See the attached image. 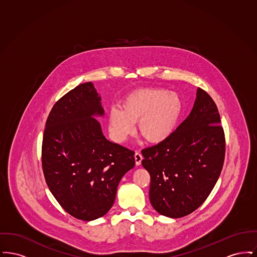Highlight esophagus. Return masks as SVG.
I'll use <instances>...</instances> for the list:
<instances>
[{"instance_id":"34e87169","label":"esophagus","mask_w":257,"mask_h":257,"mask_svg":"<svg viewBox=\"0 0 257 257\" xmlns=\"http://www.w3.org/2000/svg\"><path fill=\"white\" fill-rule=\"evenodd\" d=\"M134 157L135 161H136V165H137V166H140V165L142 164V161L144 159V158H143V155L141 154V152H138V151H137V152L135 153Z\"/></svg>"}]
</instances>
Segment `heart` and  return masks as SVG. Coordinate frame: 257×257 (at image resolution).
I'll return each mask as SVG.
<instances>
[{
	"label": "heart",
	"mask_w": 257,
	"mask_h": 257,
	"mask_svg": "<svg viewBox=\"0 0 257 257\" xmlns=\"http://www.w3.org/2000/svg\"><path fill=\"white\" fill-rule=\"evenodd\" d=\"M182 110V101L173 91L157 87L136 89L123 99L121 108L109 111L110 133L118 142L138 130L147 142L158 144L173 132Z\"/></svg>",
	"instance_id": "obj_1"
}]
</instances>
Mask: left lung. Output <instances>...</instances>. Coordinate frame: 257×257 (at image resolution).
Here are the masks:
<instances>
[{
	"label": "left lung",
	"mask_w": 257,
	"mask_h": 257,
	"mask_svg": "<svg viewBox=\"0 0 257 257\" xmlns=\"http://www.w3.org/2000/svg\"><path fill=\"white\" fill-rule=\"evenodd\" d=\"M224 153L219 110L198 87L194 107L183 122L165 141L142 150V165L151 178V205L172 219L194 212L217 183Z\"/></svg>",
	"instance_id": "obj_1"
}]
</instances>
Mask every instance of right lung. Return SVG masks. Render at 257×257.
Returning a JSON list of instances; mask_svg holds the SVG:
<instances>
[{
    "label": "right lung",
    "instance_id": "1",
    "mask_svg": "<svg viewBox=\"0 0 257 257\" xmlns=\"http://www.w3.org/2000/svg\"><path fill=\"white\" fill-rule=\"evenodd\" d=\"M101 97L91 82L81 84L54 105L42 142V169L57 201L79 220H96L110 210L135 152L108 141L95 117Z\"/></svg>",
    "mask_w": 257,
    "mask_h": 257
}]
</instances>
